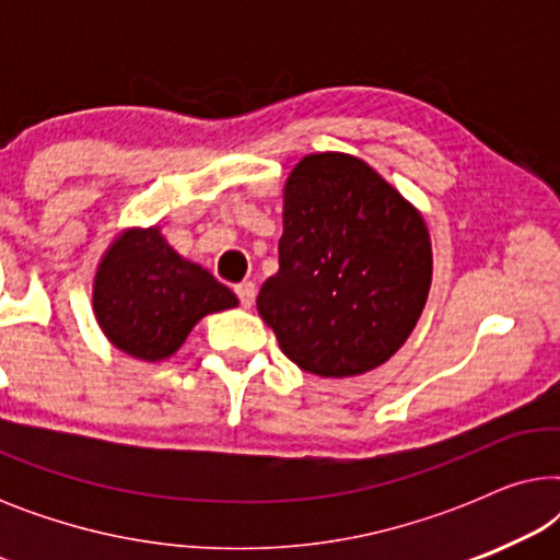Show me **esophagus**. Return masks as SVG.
<instances>
[{"instance_id":"esophagus-1","label":"esophagus","mask_w":560,"mask_h":560,"mask_svg":"<svg viewBox=\"0 0 560 560\" xmlns=\"http://www.w3.org/2000/svg\"><path fill=\"white\" fill-rule=\"evenodd\" d=\"M234 290H236V295H240V303L244 305V308H252V303H255V298H257L255 282H252V280L240 282V285H236Z\"/></svg>"}]
</instances>
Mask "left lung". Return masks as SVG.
<instances>
[{
    "label": "left lung",
    "mask_w": 560,
    "mask_h": 560,
    "mask_svg": "<svg viewBox=\"0 0 560 560\" xmlns=\"http://www.w3.org/2000/svg\"><path fill=\"white\" fill-rule=\"evenodd\" d=\"M433 278L425 219L347 152L305 155L282 190L280 270L257 311L290 362L354 377L408 341Z\"/></svg>",
    "instance_id": "1"
}]
</instances>
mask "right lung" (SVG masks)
Here are the masks:
<instances>
[{"mask_svg":"<svg viewBox=\"0 0 560 560\" xmlns=\"http://www.w3.org/2000/svg\"><path fill=\"white\" fill-rule=\"evenodd\" d=\"M91 305L114 347L155 364L171 359L203 316L240 301L209 270L180 257L160 226H135L104 252Z\"/></svg>","mask_w":560,"mask_h":560,"instance_id":"obj_1","label":"right lung"}]
</instances>
